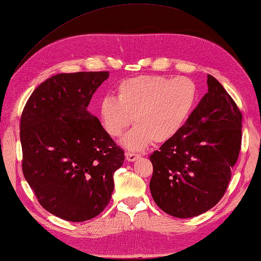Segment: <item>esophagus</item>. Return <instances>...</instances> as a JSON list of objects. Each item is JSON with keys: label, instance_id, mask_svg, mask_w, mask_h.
Listing matches in <instances>:
<instances>
[{"label": "esophagus", "instance_id": "34e87169", "mask_svg": "<svg viewBox=\"0 0 261 261\" xmlns=\"http://www.w3.org/2000/svg\"><path fill=\"white\" fill-rule=\"evenodd\" d=\"M140 154H137V153H134V152H127L126 153V160L128 161V162H134V161H136L138 158H140Z\"/></svg>", "mask_w": 261, "mask_h": 261}]
</instances>
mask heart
I'll return each mask as SVG.
<instances>
[{"label":"heart","instance_id":"heart-1","mask_svg":"<svg viewBox=\"0 0 261 261\" xmlns=\"http://www.w3.org/2000/svg\"><path fill=\"white\" fill-rule=\"evenodd\" d=\"M196 101L198 87L192 79L143 74L123 80L117 86V99L102 98L99 115L103 129L112 137L123 135L134 120L136 126L123 143L140 150L150 142L164 143L178 134Z\"/></svg>","mask_w":261,"mask_h":261}]
</instances>
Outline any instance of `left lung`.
Instances as JSON below:
<instances>
[{
	"label": "left lung",
	"instance_id": "left-lung-1",
	"mask_svg": "<svg viewBox=\"0 0 261 261\" xmlns=\"http://www.w3.org/2000/svg\"><path fill=\"white\" fill-rule=\"evenodd\" d=\"M207 87L178 134L149 156L150 193L162 210L176 218L199 216L222 199L240 153V109L211 74Z\"/></svg>",
	"mask_w": 261,
	"mask_h": 261
}]
</instances>
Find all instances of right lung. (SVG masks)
Returning <instances> with one entry per match:
<instances>
[{
    "instance_id": "obj_1",
    "label": "right lung",
    "mask_w": 261,
    "mask_h": 261,
    "mask_svg": "<svg viewBox=\"0 0 261 261\" xmlns=\"http://www.w3.org/2000/svg\"><path fill=\"white\" fill-rule=\"evenodd\" d=\"M108 71L59 73L39 85L20 121L22 171L39 203L82 222L105 210L125 155L88 107Z\"/></svg>"
}]
</instances>
